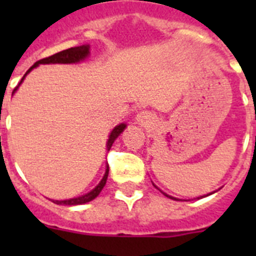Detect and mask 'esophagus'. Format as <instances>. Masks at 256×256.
<instances>
[{
    "label": "esophagus",
    "mask_w": 256,
    "mask_h": 256,
    "mask_svg": "<svg viewBox=\"0 0 256 256\" xmlns=\"http://www.w3.org/2000/svg\"><path fill=\"white\" fill-rule=\"evenodd\" d=\"M136 120L138 124L146 126V124H150L151 122H154V115L150 112H140L136 116Z\"/></svg>",
    "instance_id": "1"
}]
</instances>
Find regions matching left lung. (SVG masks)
I'll return each mask as SVG.
<instances>
[{
    "instance_id": "left-lung-1",
    "label": "left lung",
    "mask_w": 256,
    "mask_h": 256,
    "mask_svg": "<svg viewBox=\"0 0 256 256\" xmlns=\"http://www.w3.org/2000/svg\"><path fill=\"white\" fill-rule=\"evenodd\" d=\"M152 184H154V183H152ZM154 186H155V184H154ZM155 187H156V186H155ZM156 188H158V187H156ZM158 190H159V188H158ZM160 191H162V190H160ZM162 194H164V195L166 196V198H173V200H178V201H180V198H173V196H169V195H166V194H165V192H162ZM212 194H214V192H210V194H208L206 196L212 195ZM206 196H201V198H206ZM184 201H187V200H184Z\"/></svg>"
}]
</instances>
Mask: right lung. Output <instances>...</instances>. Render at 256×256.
<instances>
[{"mask_svg":"<svg viewBox=\"0 0 256 256\" xmlns=\"http://www.w3.org/2000/svg\"><path fill=\"white\" fill-rule=\"evenodd\" d=\"M90 48H91V46H90V44H82V46L72 47V48L64 50V51L58 52V54L50 56V58H42V60L37 61V62H36L33 66L29 68L28 72L24 74V76L22 78V80H20V83L18 84V87L14 90L12 94L18 91V88H19V86L22 84V80L26 79V76H28V74L30 73L32 70L34 69V68L40 66V64H78V62L86 60V58L90 56ZM126 123H120V124H118L114 130H112V133L108 134V142H106V150L108 151L110 148H112L114 141L118 138V137H119V136H120V133L126 130ZM108 176V165H106V170H105V174H104L102 180H100V183H98V184H97L94 190H91V191L87 192V194H84V195L78 196V198H68V200H52V201H54L55 204L69 205V206H72V205H82V204H86V202H90V201H92L94 198H96L97 196L100 195V192L102 191V188L105 187V184H106Z\"/></svg>","mask_w":256,"mask_h":256,"instance_id":"add662e5","label":"right lung"}]
</instances>
